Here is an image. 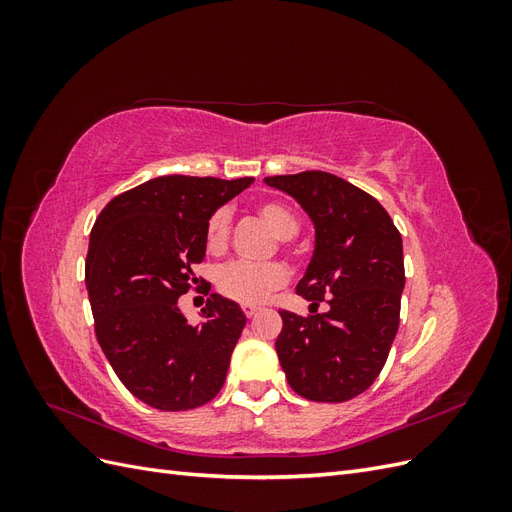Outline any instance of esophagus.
Returning <instances> with one entry per match:
<instances>
[{
    "label": "esophagus",
    "instance_id": "obj_1",
    "mask_svg": "<svg viewBox=\"0 0 512 512\" xmlns=\"http://www.w3.org/2000/svg\"><path fill=\"white\" fill-rule=\"evenodd\" d=\"M243 314H245L247 318H252V316L258 314V307H256V305H243Z\"/></svg>",
    "mask_w": 512,
    "mask_h": 512
}]
</instances>
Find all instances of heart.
Returning <instances> with one entry per match:
<instances>
[{
    "mask_svg": "<svg viewBox=\"0 0 512 512\" xmlns=\"http://www.w3.org/2000/svg\"><path fill=\"white\" fill-rule=\"evenodd\" d=\"M260 218L265 220L271 230L280 237L282 243H288L299 232V220L297 215L292 213L282 203H262L258 207ZM230 230H232V211L230 207L215 209L205 224V245L211 254H222L228 241H230ZM288 282V269L280 262H265V265H254V262H226L218 269L215 275V286L222 297L237 301L243 305H256L265 301L269 294L277 288H282Z\"/></svg>",
    "mask_w": 512,
    "mask_h": 512,
    "instance_id": "heart-1",
    "label": "heart"
}]
</instances>
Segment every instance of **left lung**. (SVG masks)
Wrapping results in <instances>:
<instances>
[{
	"label": "left lung",
	"mask_w": 512,
	"mask_h": 512,
	"mask_svg": "<svg viewBox=\"0 0 512 512\" xmlns=\"http://www.w3.org/2000/svg\"><path fill=\"white\" fill-rule=\"evenodd\" d=\"M316 226V250L297 286L307 316L282 309L275 350L294 393L339 404L367 391L399 329L404 247L391 215L356 185L324 170L265 179ZM330 312L316 315L322 301Z\"/></svg>",
	"instance_id": "8db88e82"
}]
</instances>
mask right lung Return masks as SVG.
<instances>
[{
    "mask_svg": "<svg viewBox=\"0 0 512 512\" xmlns=\"http://www.w3.org/2000/svg\"><path fill=\"white\" fill-rule=\"evenodd\" d=\"M254 179L166 175L115 196L91 228L85 284L98 344L126 389L164 412L207 404L224 386L245 316L211 294L203 322L177 305L203 284L209 215Z\"/></svg>",
    "mask_w": 512,
    "mask_h": 512,
    "instance_id": "1",
    "label": "right lung"
}]
</instances>
